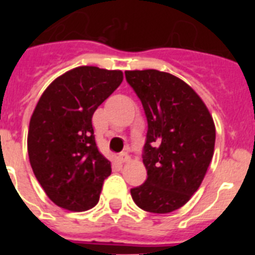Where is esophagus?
<instances>
[{
    "mask_svg": "<svg viewBox=\"0 0 255 255\" xmlns=\"http://www.w3.org/2000/svg\"><path fill=\"white\" fill-rule=\"evenodd\" d=\"M119 161L121 162V163H125V162H129L130 161V155L128 154V153H120L119 154Z\"/></svg>",
    "mask_w": 255,
    "mask_h": 255,
    "instance_id": "esophagus-1",
    "label": "esophagus"
}]
</instances>
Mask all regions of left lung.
I'll return each instance as SVG.
<instances>
[{
    "instance_id": "left-lung-1",
    "label": "left lung",
    "mask_w": 255,
    "mask_h": 255,
    "mask_svg": "<svg viewBox=\"0 0 255 255\" xmlns=\"http://www.w3.org/2000/svg\"><path fill=\"white\" fill-rule=\"evenodd\" d=\"M147 116L143 163L147 180L131 189L139 208L170 213L188 203L206 176L215 152L212 115L190 85L158 70L125 71Z\"/></svg>"
}]
</instances>
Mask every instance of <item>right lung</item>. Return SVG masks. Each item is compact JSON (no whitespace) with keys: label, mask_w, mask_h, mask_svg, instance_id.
Returning a JSON list of instances; mask_svg holds the SVG:
<instances>
[{"label":"right lung","mask_w":255,"mask_h":255,"mask_svg":"<svg viewBox=\"0 0 255 255\" xmlns=\"http://www.w3.org/2000/svg\"><path fill=\"white\" fill-rule=\"evenodd\" d=\"M121 70L79 66L56 78L30 117L28 154L47 197L83 212L100 200L111 162L97 148L92 117L123 83Z\"/></svg>","instance_id":"right-lung-1"}]
</instances>
